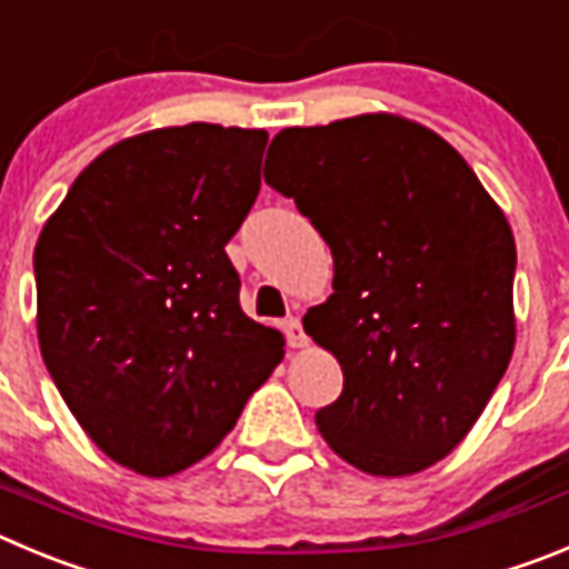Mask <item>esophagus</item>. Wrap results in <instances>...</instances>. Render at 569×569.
Returning <instances> with one entry per match:
<instances>
[{
	"label": "esophagus",
	"instance_id": "34e87169",
	"mask_svg": "<svg viewBox=\"0 0 569 569\" xmlns=\"http://www.w3.org/2000/svg\"><path fill=\"white\" fill-rule=\"evenodd\" d=\"M286 339H289L291 348H306V345H309V337H306L302 322L297 320V317H289V320H286Z\"/></svg>",
	"mask_w": 569,
	"mask_h": 569
}]
</instances>
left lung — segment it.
Segmentation results:
<instances>
[{
    "label": "left lung",
    "mask_w": 569,
    "mask_h": 569,
    "mask_svg": "<svg viewBox=\"0 0 569 569\" xmlns=\"http://www.w3.org/2000/svg\"><path fill=\"white\" fill-rule=\"evenodd\" d=\"M272 147L263 179L333 254V295L302 317L345 376L317 427L368 475L423 471L469 435L511 362V227L466 159L405 117L283 129Z\"/></svg>",
    "instance_id": "left-lung-1"
}]
</instances>
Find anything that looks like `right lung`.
<instances>
[{
	"label": "right lung",
	"mask_w": 569,
	"mask_h": 569,
	"mask_svg": "<svg viewBox=\"0 0 569 569\" xmlns=\"http://www.w3.org/2000/svg\"><path fill=\"white\" fill-rule=\"evenodd\" d=\"M263 129L173 126L106 148L36 243L39 345L83 432L168 477L236 427L283 359L224 247L260 190Z\"/></svg>",
	"instance_id": "obj_1"
}]
</instances>
